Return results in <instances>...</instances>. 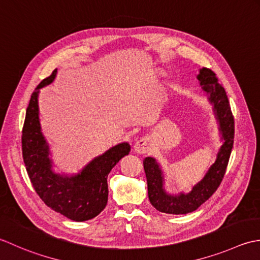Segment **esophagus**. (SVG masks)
<instances>
[{
	"label": "esophagus",
	"instance_id": "obj_1",
	"mask_svg": "<svg viewBox=\"0 0 260 260\" xmlns=\"http://www.w3.org/2000/svg\"><path fill=\"white\" fill-rule=\"evenodd\" d=\"M151 147V141L149 138H140L139 140H138L135 146H134V150L137 152V153H140V155H144V153H147L148 151H149Z\"/></svg>",
	"mask_w": 260,
	"mask_h": 260
}]
</instances>
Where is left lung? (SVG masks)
Masks as SVG:
<instances>
[{
    "instance_id": "8db88e82",
    "label": "left lung",
    "mask_w": 260,
    "mask_h": 260,
    "mask_svg": "<svg viewBox=\"0 0 260 260\" xmlns=\"http://www.w3.org/2000/svg\"><path fill=\"white\" fill-rule=\"evenodd\" d=\"M198 78L204 91L209 94L211 103L214 105L223 144L220 148L215 162L210 167L202 181L195 185L188 194H179L178 197H172L165 193L162 188V176L159 165L153 158H146L144 168L148 183V197L152 206L164 213L186 214L199 209V206L208 201L218 189L224 177L234 147L235 118L223 86L219 83L215 73L210 68H201Z\"/></svg>"
}]
</instances>
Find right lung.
I'll return each instance as SVG.
<instances>
[{
  "mask_svg": "<svg viewBox=\"0 0 260 260\" xmlns=\"http://www.w3.org/2000/svg\"><path fill=\"white\" fill-rule=\"evenodd\" d=\"M57 70L42 79L31 95L22 128V157L30 182L44 203L73 221L93 219L108 203V175L121 158L129 155L130 146L120 144L96 157L74 177L52 173L49 150L40 131L39 88L54 81Z\"/></svg>",
  "mask_w": 260,
  "mask_h": 260,
  "instance_id": "add662e5",
  "label": "right lung"
}]
</instances>
